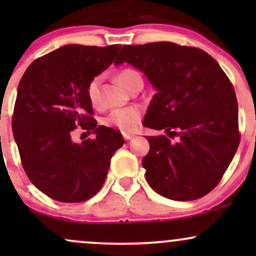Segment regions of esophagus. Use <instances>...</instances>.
I'll return each instance as SVG.
<instances>
[{
    "instance_id": "esophagus-1",
    "label": "esophagus",
    "mask_w": 256,
    "mask_h": 256,
    "mask_svg": "<svg viewBox=\"0 0 256 256\" xmlns=\"http://www.w3.org/2000/svg\"><path fill=\"white\" fill-rule=\"evenodd\" d=\"M122 137H124L125 140H131L132 137H134V134H128V132H122Z\"/></svg>"
}]
</instances>
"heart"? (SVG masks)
<instances>
[{
    "mask_svg": "<svg viewBox=\"0 0 256 256\" xmlns=\"http://www.w3.org/2000/svg\"><path fill=\"white\" fill-rule=\"evenodd\" d=\"M118 82L126 89L130 90L134 84L142 82V77L137 71L131 68L122 70L116 76ZM100 77H95L90 80L86 88V96L89 98L90 104L96 107L98 104L100 98ZM140 119H142V112L136 106H130V107L118 108V110H112L110 114L104 119V125L108 128H118L122 132H132L136 130L140 125Z\"/></svg>",
    "mask_w": 256,
    "mask_h": 256,
    "instance_id": "b5f03b06",
    "label": "heart"
}]
</instances>
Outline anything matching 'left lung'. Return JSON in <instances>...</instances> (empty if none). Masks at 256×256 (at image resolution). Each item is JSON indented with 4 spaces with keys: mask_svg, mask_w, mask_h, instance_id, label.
I'll list each match as a JSON object with an SVG mask.
<instances>
[{
    "mask_svg": "<svg viewBox=\"0 0 256 256\" xmlns=\"http://www.w3.org/2000/svg\"><path fill=\"white\" fill-rule=\"evenodd\" d=\"M124 61L144 72L158 90L143 125L168 134L146 137V182L174 201L207 195L222 180L240 140L230 79L202 49L172 42L124 46L114 64Z\"/></svg>",
    "mask_w": 256,
    "mask_h": 256,
    "instance_id": "8db88e82",
    "label": "left lung"
}]
</instances>
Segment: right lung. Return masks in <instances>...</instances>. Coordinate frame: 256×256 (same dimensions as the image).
<instances>
[{
	"label": "right lung",
	"mask_w": 256,
	"mask_h": 256,
	"mask_svg": "<svg viewBox=\"0 0 256 256\" xmlns=\"http://www.w3.org/2000/svg\"><path fill=\"white\" fill-rule=\"evenodd\" d=\"M120 44H68L28 67L14 104L12 128L22 168L31 183L60 202H83L100 192L110 158L124 138L98 126L86 96L88 84L113 62ZM77 130L96 136L72 140Z\"/></svg>",
	"instance_id": "obj_1"
}]
</instances>
